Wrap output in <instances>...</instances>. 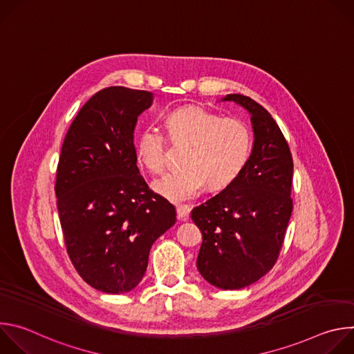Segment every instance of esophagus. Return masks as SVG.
<instances>
[{
	"label": "esophagus",
	"instance_id": "34e87169",
	"mask_svg": "<svg viewBox=\"0 0 354 354\" xmlns=\"http://www.w3.org/2000/svg\"><path fill=\"white\" fill-rule=\"evenodd\" d=\"M176 213H178V218L179 220H186L189 217L190 213V207L186 205H180L176 207Z\"/></svg>",
	"mask_w": 354,
	"mask_h": 354
}]
</instances>
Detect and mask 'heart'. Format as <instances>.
<instances>
[{"mask_svg": "<svg viewBox=\"0 0 354 354\" xmlns=\"http://www.w3.org/2000/svg\"><path fill=\"white\" fill-rule=\"evenodd\" d=\"M174 142H186L183 169L154 182V190L172 203L197 197L209 185L224 189L243 172L252 153L249 124L235 116L221 115L198 105L180 106L165 116ZM168 137L157 127H144L136 141V157L149 174L167 168Z\"/></svg>", "mask_w": 354, "mask_h": 354, "instance_id": "1", "label": "heart"}]
</instances>
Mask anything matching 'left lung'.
I'll return each instance as SVG.
<instances>
[{"label":"left lung","instance_id":"8db88e82","mask_svg":"<svg viewBox=\"0 0 354 354\" xmlns=\"http://www.w3.org/2000/svg\"><path fill=\"white\" fill-rule=\"evenodd\" d=\"M250 113L255 141L235 182L192 210L203 235L197 270L210 284L239 290L276 263L292 212V157L272 115L254 99L230 93Z\"/></svg>","mask_w":354,"mask_h":354}]
</instances>
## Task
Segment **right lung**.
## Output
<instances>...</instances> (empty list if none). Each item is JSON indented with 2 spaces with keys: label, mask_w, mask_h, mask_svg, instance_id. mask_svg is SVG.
I'll return each mask as SVG.
<instances>
[{
  "label": "right lung",
  "mask_w": 354,
  "mask_h": 354,
  "mask_svg": "<svg viewBox=\"0 0 354 354\" xmlns=\"http://www.w3.org/2000/svg\"><path fill=\"white\" fill-rule=\"evenodd\" d=\"M153 100L126 86L96 92L62 147L55 190L67 254L85 283L108 294L141 281L151 246L176 221L136 165L134 127Z\"/></svg>",
  "instance_id": "obj_1"
}]
</instances>
